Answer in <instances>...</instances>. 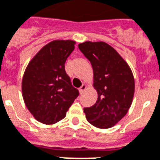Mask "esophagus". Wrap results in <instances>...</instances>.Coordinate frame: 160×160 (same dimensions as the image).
Wrapping results in <instances>:
<instances>
[{
    "mask_svg": "<svg viewBox=\"0 0 160 160\" xmlns=\"http://www.w3.org/2000/svg\"><path fill=\"white\" fill-rule=\"evenodd\" d=\"M86 88H87V86L85 84H82L80 87V88H79V92H80V93H83V91H84L85 89H86Z\"/></svg>",
    "mask_w": 160,
    "mask_h": 160,
    "instance_id": "esophagus-1",
    "label": "esophagus"
}]
</instances>
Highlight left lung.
Here are the masks:
<instances>
[{"instance_id":"8db88e82","label":"left lung","mask_w":160,"mask_h":160,"mask_svg":"<svg viewBox=\"0 0 160 160\" xmlns=\"http://www.w3.org/2000/svg\"><path fill=\"white\" fill-rule=\"evenodd\" d=\"M78 48L93 67V87L98 93L95 104L83 109L86 118L98 128L114 127L127 115L132 103V72L118 52L104 42L86 41Z\"/></svg>"}]
</instances>
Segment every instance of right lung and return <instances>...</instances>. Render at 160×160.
Masks as SVG:
<instances>
[{"label": "right lung", "mask_w": 160, "mask_h": 160, "mask_svg": "<svg viewBox=\"0 0 160 160\" xmlns=\"http://www.w3.org/2000/svg\"><path fill=\"white\" fill-rule=\"evenodd\" d=\"M73 40H54L44 45L28 65L22 81L28 110L41 123L55 124L67 115L78 90L72 85L65 62L75 48Z\"/></svg>", "instance_id": "add662e5"}]
</instances>
